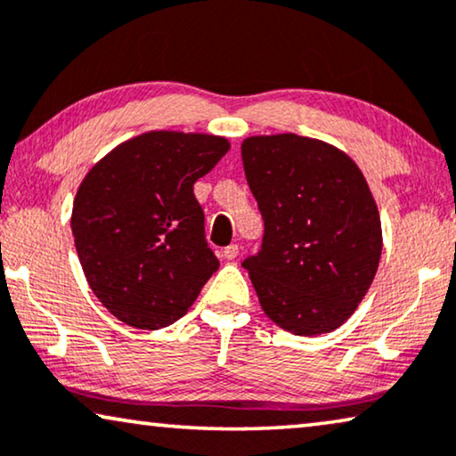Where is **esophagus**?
Returning a JSON list of instances; mask_svg holds the SVG:
<instances>
[{"label": "esophagus", "instance_id": "34e87169", "mask_svg": "<svg viewBox=\"0 0 456 456\" xmlns=\"http://www.w3.org/2000/svg\"><path fill=\"white\" fill-rule=\"evenodd\" d=\"M237 256H240V246H237V243H231V246H227L225 249H223V258L235 260Z\"/></svg>", "mask_w": 456, "mask_h": 456}]
</instances>
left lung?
Returning a JSON list of instances; mask_svg holds the SVG:
<instances>
[{
	"label": "left lung",
	"mask_w": 456,
	"mask_h": 456,
	"mask_svg": "<svg viewBox=\"0 0 456 456\" xmlns=\"http://www.w3.org/2000/svg\"><path fill=\"white\" fill-rule=\"evenodd\" d=\"M249 190L265 221L249 273L262 310L293 335H322L355 312L376 277L382 225L357 165L297 134L241 144Z\"/></svg>",
	"instance_id": "left-lung-1"
}]
</instances>
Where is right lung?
Instances as JSON below:
<instances>
[{
    "mask_svg": "<svg viewBox=\"0 0 456 456\" xmlns=\"http://www.w3.org/2000/svg\"><path fill=\"white\" fill-rule=\"evenodd\" d=\"M227 151L225 138L208 134L149 132L109 152L80 183L76 252L93 293L121 322L173 324L216 273L194 183Z\"/></svg>",
    "mask_w": 456,
    "mask_h": 456,
    "instance_id": "obj_1",
    "label": "right lung"
}]
</instances>
